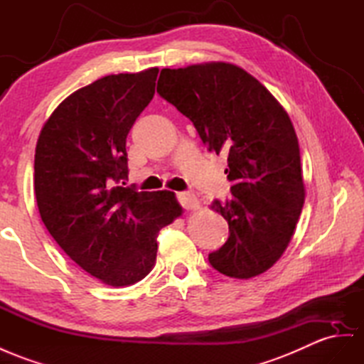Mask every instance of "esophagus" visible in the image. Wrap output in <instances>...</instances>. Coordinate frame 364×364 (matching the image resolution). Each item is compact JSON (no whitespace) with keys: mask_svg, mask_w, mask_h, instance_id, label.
Wrapping results in <instances>:
<instances>
[{"mask_svg":"<svg viewBox=\"0 0 364 364\" xmlns=\"http://www.w3.org/2000/svg\"><path fill=\"white\" fill-rule=\"evenodd\" d=\"M178 198H180L181 206H183L184 209H188V210H195V209H198V208H200V201H198V198H197V197H195L193 193L183 192V193H178Z\"/></svg>","mask_w":364,"mask_h":364,"instance_id":"obj_1","label":"esophagus"}]
</instances>
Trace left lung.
Segmentation results:
<instances>
[{"label":"left lung","instance_id":"obj_1","mask_svg":"<svg viewBox=\"0 0 364 364\" xmlns=\"http://www.w3.org/2000/svg\"><path fill=\"white\" fill-rule=\"evenodd\" d=\"M156 92L192 121L209 152L228 154L234 198L210 209L228 221L229 238L209 263L237 279L264 274L291 243L306 197L287 112L257 78L225 61L163 69Z\"/></svg>","mask_w":364,"mask_h":364}]
</instances>
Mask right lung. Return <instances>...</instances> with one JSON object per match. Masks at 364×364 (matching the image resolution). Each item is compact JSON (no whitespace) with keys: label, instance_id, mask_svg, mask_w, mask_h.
Returning a JSON list of instances; mask_svg holds the SVG:
<instances>
[{"label":"right lung","instance_id":"obj_1","mask_svg":"<svg viewBox=\"0 0 364 364\" xmlns=\"http://www.w3.org/2000/svg\"><path fill=\"white\" fill-rule=\"evenodd\" d=\"M158 68L102 77L63 100L35 149V197L44 226L101 283L126 287L152 271L156 235L183 215L171 191L117 186L126 138L155 93Z\"/></svg>","mask_w":364,"mask_h":364}]
</instances>
